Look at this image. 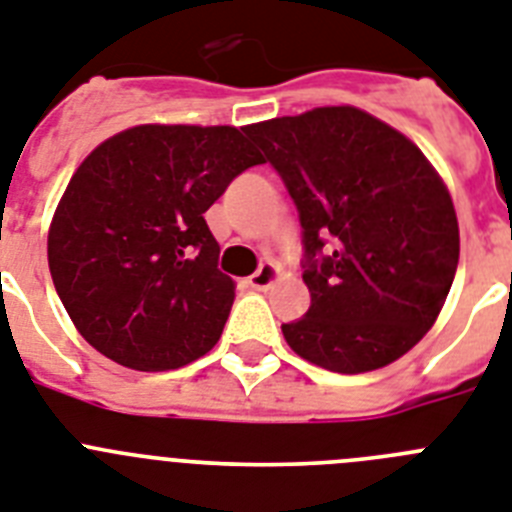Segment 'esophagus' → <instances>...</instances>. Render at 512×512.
<instances>
[{"mask_svg": "<svg viewBox=\"0 0 512 512\" xmlns=\"http://www.w3.org/2000/svg\"><path fill=\"white\" fill-rule=\"evenodd\" d=\"M277 277H279V266L272 264V261H266V264H261L259 269H256V272L248 277V285H251L253 290L264 292V290H269V287H272V282Z\"/></svg>", "mask_w": 512, "mask_h": 512, "instance_id": "obj_1", "label": "esophagus"}]
</instances>
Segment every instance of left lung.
Segmentation results:
<instances>
[{
    "label": "left lung",
    "mask_w": 512,
    "mask_h": 512,
    "mask_svg": "<svg viewBox=\"0 0 512 512\" xmlns=\"http://www.w3.org/2000/svg\"><path fill=\"white\" fill-rule=\"evenodd\" d=\"M303 227L310 308L287 344L331 373L406 355L438 318L458 266L451 194L414 142L352 106L246 126Z\"/></svg>",
    "instance_id": "obj_1"
}]
</instances>
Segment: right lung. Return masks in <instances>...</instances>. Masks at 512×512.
Here are the masks:
<instances>
[{
    "instance_id": "add662e5",
    "label": "right lung",
    "mask_w": 512,
    "mask_h": 512,
    "mask_svg": "<svg viewBox=\"0 0 512 512\" xmlns=\"http://www.w3.org/2000/svg\"><path fill=\"white\" fill-rule=\"evenodd\" d=\"M235 126L126 129L95 147L48 230L69 318L108 360L176 370L217 344L235 300L204 212L264 157Z\"/></svg>"
}]
</instances>
